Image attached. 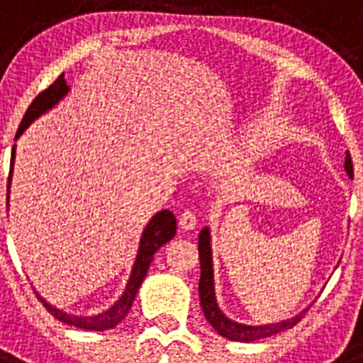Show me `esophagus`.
Listing matches in <instances>:
<instances>
[{
  "label": "esophagus",
  "mask_w": 363,
  "mask_h": 363,
  "mask_svg": "<svg viewBox=\"0 0 363 363\" xmlns=\"http://www.w3.org/2000/svg\"><path fill=\"white\" fill-rule=\"evenodd\" d=\"M178 225H179V229H184V230L194 229V227L198 225L196 213H194V211H191V209H185L184 213L178 216Z\"/></svg>",
  "instance_id": "34e87169"
}]
</instances>
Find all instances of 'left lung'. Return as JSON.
Masks as SVG:
<instances>
[{"instance_id": "obj_1", "label": "left lung", "mask_w": 363, "mask_h": 363, "mask_svg": "<svg viewBox=\"0 0 363 363\" xmlns=\"http://www.w3.org/2000/svg\"><path fill=\"white\" fill-rule=\"evenodd\" d=\"M345 171L347 174L352 176V160L351 154L347 150V156H345ZM198 255H200V284H198V293H200V303L201 309H203L205 318L211 325L220 333L223 338L236 340V342H255V340L267 338V336L277 335V333L285 331V329H291V327L296 325L303 314L309 309H306L303 313H300L298 316L291 320H285L280 323H272V325H242V323H236L233 320L225 318L223 313L218 309L216 296H214V280H213V259H211V242H209V230L203 229L200 233V240H198Z\"/></svg>"}]
</instances>
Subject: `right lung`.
<instances>
[{"mask_svg":"<svg viewBox=\"0 0 363 363\" xmlns=\"http://www.w3.org/2000/svg\"><path fill=\"white\" fill-rule=\"evenodd\" d=\"M69 91V86L65 83V76L60 74L56 79H54L52 85H49L45 91H41L36 98L32 99V104L28 105L27 112H25L23 120L19 123V129L16 133V138H19V134L23 133L27 129L28 125L32 121L36 120L40 114H43L45 111H49L52 105H56L63 96L67 94ZM12 163H14V147H12ZM11 163V167H12ZM12 172V169H11ZM9 182H11V174H9ZM9 187V185H6ZM176 234V218L171 211H162L156 216L150 220V223L147 225V229L143 230L142 242H140V251H138L136 256V264H134L133 272H130L129 284L125 287V293L120 300L114 303L108 311L105 313L98 314V316H89V318H82V316H72V314L62 313L56 307H50L49 303L45 300L43 306L47 307L50 314H52L54 318H57L60 322H65L69 325L78 327V329H86V331H107V329H112V327H116L121 320L127 316V313L133 307V301L136 298L138 289H140V285H142L143 278H145L147 271H149V265L154 258V252L158 251L160 247L165 245L167 242H171L174 238Z\"/></svg>","mask_w":363,"mask_h":363,"instance_id":"right-lung-1","label":"right lung"}]
</instances>
